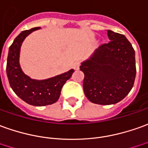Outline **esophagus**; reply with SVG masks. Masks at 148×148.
Masks as SVG:
<instances>
[{
  "mask_svg": "<svg viewBox=\"0 0 148 148\" xmlns=\"http://www.w3.org/2000/svg\"><path fill=\"white\" fill-rule=\"evenodd\" d=\"M72 67H73V68H74L75 70H78L79 68H80V62H78V61L74 62L73 64H72Z\"/></svg>",
  "mask_w": 148,
  "mask_h": 148,
  "instance_id": "obj_1",
  "label": "esophagus"
}]
</instances>
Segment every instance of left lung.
<instances>
[{
	"label": "left lung",
	"mask_w": 148,
	"mask_h": 148,
	"mask_svg": "<svg viewBox=\"0 0 148 148\" xmlns=\"http://www.w3.org/2000/svg\"><path fill=\"white\" fill-rule=\"evenodd\" d=\"M110 41L96 49L81 63L84 94L91 102L113 105L119 102L134 85L136 67L134 50L123 34L108 29Z\"/></svg>",
	"instance_id": "left-lung-1"
}]
</instances>
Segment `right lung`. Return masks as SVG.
<instances>
[{
	"instance_id": "add662e5",
	"label": "right lung",
	"mask_w": 148,
	"mask_h": 148,
	"mask_svg": "<svg viewBox=\"0 0 148 148\" xmlns=\"http://www.w3.org/2000/svg\"><path fill=\"white\" fill-rule=\"evenodd\" d=\"M39 29L40 27H34L18 34L10 47L6 66L10 87L21 100L34 106H48L56 102L64 84L74 72V70L71 69L63 74L41 80L31 79L23 72L19 63L21 44L29 34Z\"/></svg>"
}]
</instances>
